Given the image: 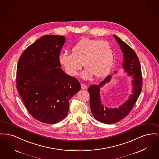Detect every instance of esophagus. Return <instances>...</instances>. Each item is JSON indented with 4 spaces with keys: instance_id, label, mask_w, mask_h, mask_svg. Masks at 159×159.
Wrapping results in <instances>:
<instances>
[{
    "instance_id": "obj_1",
    "label": "esophagus",
    "mask_w": 159,
    "mask_h": 159,
    "mask_svg": "<svg viewBox=\"0 0 159 159\" xmlns=\"http://www.w3.org/2000/svg\"><path fill=\"white\" fill-rule=\"evenodd\" d=\"M81 88H82V89H86L87 88V86H86V85L85 84L82 83L81 84Z\"/></svg>"
}]
</instances>
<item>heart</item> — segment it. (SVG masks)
<instances>
[{
	"instance_id": "b5f03b06",
	"label": "heart",
	"mask_w": 159,
	"mask_h": 159,
	"mask_svg": "<svg viewBox=\"0 0 159 159\" xmlns=\"http://www.w3.org/2000/svg\"><path fill=\"white\" fill-rule=\"evenodd\" d=\"M114 51L111 44L105 40L84 38L72 48V53L63 52L59 57L60 64L71 76H76L82 68H86L82 76L89 79L107 76L113 67Z\"/></svg>"
}]
</instances>
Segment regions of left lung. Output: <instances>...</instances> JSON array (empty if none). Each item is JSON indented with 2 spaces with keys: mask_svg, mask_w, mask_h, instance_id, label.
Wrapping results in <instances>:
<instances>
[{
  "mask_svg": "<svg viewBox=\"0 0 159 159\" xmlns=\"http://www.w3.org/2000/svg\"><path fill=\"white\" fill-rule=\"evenodd\" d=\"M117 42L120 45L123 55L124 62L123 67L129 76H132L133 91L130 96L123 104L118 108L111 109L102 105L100 98V88L108 82L111 79V76H107L106 79L99 83L98 85L92 84L88 88L90 95V107L92 115L96 120L106 124H113L117 123L128 114L135 105L139 94L142 91L143 78L141 68L139 60L135 51L125 42L117 36L114 35Z\"/></svg>",
  "mask_w": 159,
  "mask_h": 159,
  "instance_id": "1",
  "label": "left lung"
}]
</instances>
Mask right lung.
Masks as SVG:
<instances>
[{"label":"right lung","instance_id":"right-lung-1","mask_svg":"<svg viewBox=\"0 0 159 159\" xmlns=\"http://www.w3.org/2000/svg\"><path fill=\"white\" fill-rule=\"evenodd\" d=\"M62 36L45 35L29 46L16 69V89L31 115L40 122L54 124L67 116L69 100L81 89L78 80L61 69Z\"/></svg>","mask_w":159,"mask_h":159}]
</instances>
